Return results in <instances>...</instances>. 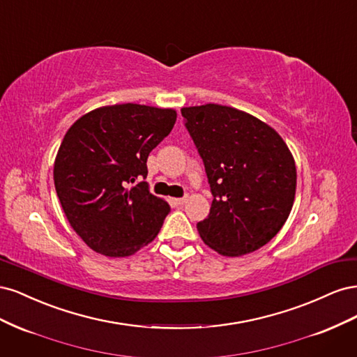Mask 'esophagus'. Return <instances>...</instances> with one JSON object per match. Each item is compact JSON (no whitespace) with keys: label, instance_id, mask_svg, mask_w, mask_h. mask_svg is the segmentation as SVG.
<instances>
[{"label":"esophagus","instance_id":"1","mask_svg":"<svg viewBox=\"0 0 357 357\" xmlns=\"http://www.w3.org/2000/svg\"><path fill=\"white\" fill-rule=\"evenodd\" d=\"M171 202L174 204V205H183V204L186 202V197H185V198H172Z\"/></svg>","mask_w":357,"mask_h":357}]
</instances>
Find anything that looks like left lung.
Returning a JSON list of instances; mask_svg holds the SVG:
<instances>
[{"label": "left lung", "mask_w": 357, "mask_h": 357, "mask_svg": "<svg viewBox=\"0 0 357 357\" xmlns=\"http://www.w3.org/2000/svg\"><path fill=\"white\" fill-rule=\"evenodd\" d=\"M213 193L197 225L202 241L223 256H243L271 241L294 207L296 165L274 128L234 107H183Z\"/></svg>", "instance_id": "8db88e82"}]
</instances>
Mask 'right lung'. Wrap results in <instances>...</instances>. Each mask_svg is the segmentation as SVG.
Wrapping results in <instances>:
<instances>
[{"label": "right lung", "mask_w": 357, "mask_h": 357, "mask_svg": "<svg viewBox=\"0 0 357 357\" xmlns=\"http://www.w3.org/2000/svg\"><path fill=\"white\" fill-rule=\"evenodd\" d=\"M176 121L174 109L128 102L86 113L67 131L53 180L71 228L93 252L125 257L155 240L169 205L143 178Z\"/></svg>", "instance_id": "add662e5"}]
</instances>
